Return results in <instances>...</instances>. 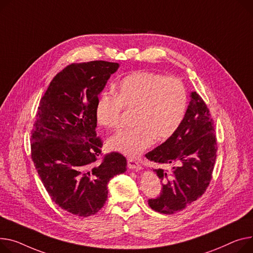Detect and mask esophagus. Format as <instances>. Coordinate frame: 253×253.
I'll use <instances>...</instances> for the list:
<instances>
[{"mask_svg":"<svg viewBox=\"0 0 253 253\" xmlns=\"http://www.w3.org/2000/svg\"><path fill=\"white\" fill-rule=\"evenodd\" d=\"M127 162H128V168H129V169H133V170H136V171L141 169L140 164H139L138 161H136L135 159L128 158V159H127Z\"/></svg>","mask_w":253,"mask_h":253,"instance_id":"obj_1","label":"esophagus"}]
</instances>
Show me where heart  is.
I'll list each match as a JSON object with an SVG mask.
<instances>
[{"label": "heart", "mask_w": 253, "mask_h": 253, "mask_svg": "<svg viewBox=\"0 0 253 253\" xmlns=\"http://www.w3.org/2000/svg\"><path fill=\"white\" fill-rule=\"evenodd\" d=\"M188 107V95L183 82L176 77L138 71L122 78L116 95L104 92L95 104L97 122L108 128L121 125L124 110H135V127L118 132L110 141L113 150L136 157L153 144L170 138L181 126Z\"/></svg>", "instance_id": "obj_1"}]
</instances>
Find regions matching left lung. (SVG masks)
<instances>
[{
	"label": "left lung",
	"mask_w": 253,
	"mask_h": 253,
	"mask_svg": "<svg viewBox=\"0 0 253 253\" xmlns=\"http://www.w3.org/2000/svg\"><path fill=\"white\" fill-rule=\"evenodd\" d=\"M190 96L179 129L145 155L151 162L172 166L170 171L155 170L163 189L148 205L161 213L172 214L191 205L206 192L212 177L217 150L213 120L201 96L195 91Z\"/></svg>",
	"instance_id": "8db88e82"
}]
</instances>
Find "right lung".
Returning <instances> with one entry per match:
<instances>
[{"mask_svg":"<svg viewBox=\"0 0 253 253\" xmlns=\"http://www.w3.org/2000/svg\"><path fill=\"white\" fill-rule=\"evenodd\" d=\"M119 64L73 63L59 72L41 98L31 130V159L43 186L61 209L89 216L108 198V183L127 169L119 153L102 156L95 104Z\"/></svg>","mask_w":253,"mask_h":253,"instance_id":"obj_1","label":"right lung"}]
</instances>
